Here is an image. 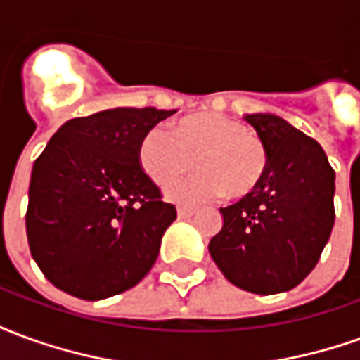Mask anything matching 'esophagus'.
<instances>
[{"instance_id": "1", "label": "esophagus", "mask_w": 360, "mask_h": 360, "mask_svg": "<svg viewBox=\"0 0 360 360\" xmlns=\"http://www.w3.org/2000/svg\"><path fill=\"white\" fill-rule=\"evenodd\" d=\"M195 212H196L195 208H191V206H179V208H177V216H179L181 219H187L191 218Z\"/></svg>"}]
</instances>
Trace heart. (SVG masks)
Segmentation results:
<instances>
[{
	"label": "heart",
	"mask_w": 360,
	"mask_h": 360,
	"mask_svg": "<svg viewBox=\"0 0 360 360\" xmlns=\"http://www.w3.org/2000/svg\"><path fill=\"white\" fill-rule=\"evenodd\" d=\"M139 164L156 185H169L193 164L200 172L167 188L177 202L196 204L218 198H241L264 177V142L237 119L202 111L179 119L173 134L152 127L139 142Z\"/></svg>",
	"instance_id": "1"
}]
</instances>
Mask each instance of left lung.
Masks as SVG:
<instances>
[{
	"mask_svg": "<svg viewBox=\"0 0 360 360\" xmlns=\"http://www.w3.org/2000/svg\"><path fill=\"white\" fill-rule=\"evenodd\" d=\"M245 121L264 142L268 165L252 193L219 208L224 226L208 250L239 289L283 293L312 271L332 235L335 173L322 146L285 119L250 113Z\"/></svg>",
	"mask_w": 360,
	"mask_h": 360,
	"instance_id": "8db88e82",
	"label": "left lung"
}]
</instances>
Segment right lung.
Returning a JSON list of instances; mask_svg holds the SVG:
<instances>
[{"label": "right lung", "mask_w": 360, "mask_h": 360, "mask_svg": "<svg viewBox=\"0 0 360 360\" xmlns=\"http://www.w3.org/2000/svg\"><path fill=\"white\" fill-rule=\"evenodd\" d=\"M175 110L113 108L59 127L34 162L28 187L30 255L53 285L100 301L154 266L177 218L139 164L144 133Z\"/></svg>", "instance_id": "obj_1"}]
</instances>
